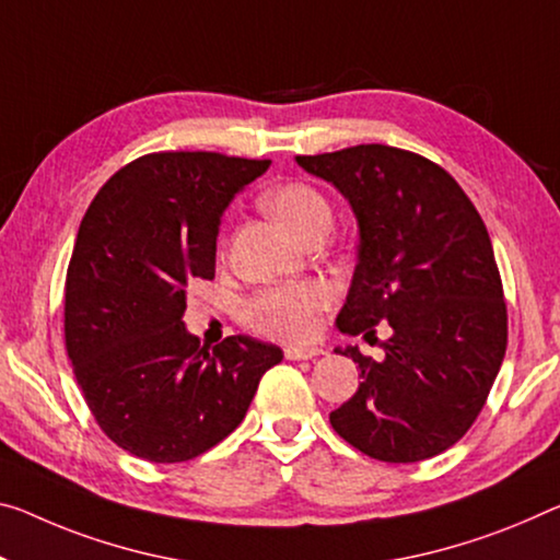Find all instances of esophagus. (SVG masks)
<instances>
[{
  "mask_svg": "<svg viewBox=\"0 0 560 560\" xmlns=\"http://www.w3.org/2000/svg\"><path fill=\"white\" fill-rule=\"evenodd\" d=\"M317 355H323L320 348H305V346H288L285 348L288 360H313Z\"/></svg>",
  "mask_w": 560,
  "mask_h": 560,
  "instance_id": "1",
  "label": "esophagus"
}]
</instances>
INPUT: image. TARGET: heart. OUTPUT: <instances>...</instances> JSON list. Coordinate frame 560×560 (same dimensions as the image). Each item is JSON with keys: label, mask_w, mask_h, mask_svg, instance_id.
<instances>
[{"label": "heart", "mask_w": 560, "mask_h": 560, "mask_svg": "<svg viewBox=\"0 0 560 560\" xmlns=\"http://www.w3.org/2000/svg\"><path fill=\"white\" fill-rule=\"evenodd\" d=\"M268 208L298 240L328 232L332 212L320 190L307 183H282L265 195ZM323 282H288L265 288L245 303V323L255 332L278 340H305L315 332L317 317L330 305Z\"/></svg>", "instance_id": "1"}]
</instances>
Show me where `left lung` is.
<instances>
[{"instance_id": "obj_1", "label": "left lung", "mask_w": 560, "mask_h": 560, "mask_svg": "<svg viewBox=\"0 0 560 560\" xmlns=\"http://www.w3.org/2000/svg\"><path fill=\"white\" fill-rule=\"evenodd\" d=\"M355 212L358 265L340 332L373 338L388 320L383 360L358 348L363 383L330 412L352 448L385 463L448 451L483 410L509 342V315L488 230L441 165L388 144L298 154Z\"/></svg>"}]
</instances>
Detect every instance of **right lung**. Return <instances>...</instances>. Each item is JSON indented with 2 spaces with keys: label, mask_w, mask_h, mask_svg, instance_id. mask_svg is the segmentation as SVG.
<instances>
[{
  "label": "right lung",
  "mask_w": 560,
  "mask_h": 560,
  "mask_svg": "<svg viewBox=\"0 0 560 560\" xmlns=\"http://www.w3.org/2000/svg\"><path fill=\"white\" fill-rule=\"evenodd\" d=\"M270 160L152 152L117 170L77 232L65 346L97 425L150 463L197 458L243 423L282 350L247 335L200 346L187 285L214 278L220 218Z\"/></svg>",
  "instance_id": "add662e5"
}]
</instances>
